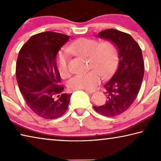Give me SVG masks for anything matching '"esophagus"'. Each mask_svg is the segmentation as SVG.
<instances>
[{"label": "esophagus", "instance_id": "esophagus-1", "mask_svg": "<svg viewBox=\"0 0 161 161\" xmlns=\"http://www.w3.org/2000/svg\"><path fill=\"white\" fill-rule=\"evenodd\" d=\"M84 90L86 92H89V93H93L95 92V90H89V89H84Z\"/></svg>", "mask_w": 161, "mask_h": 161}]
</instances>
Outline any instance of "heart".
Wrapping results in <instances>:
<instances>
[{"label":"heart","instance_id":"heart-1","mask_svg":"<svg viewBox=\"0 0 161 161\" xmlns=\"http://www.w3.org/2000/svg\"><path fill=\"white\" fill-rule=\"evenodd\" d=\"M67 53L89 59V67L94 69L75 76L69 81L71 90L92 89L100 82V75L108 77L114 72L117 62V50L112 42L81 37L75 40L67 47ZM58 72L62 77L69 76L68 55L64 51L59 53L57 60Z\"/></svg>","mask_w":161,"mask_h":161}]
</instances>
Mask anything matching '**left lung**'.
Returning <instances> with one entry per match:
<instances>
[{
    "label": "left lung",
    "instance_id": "obj_1",
    "mask_svg": "<svg viewBox=\"0 0 161 161\" xmlns=\"http://www.w3.org/2000/svg\"><path fill=\"white\" fill-rule=\"evenodd\" d=\"M97 37L110 40L119 51V66L110 80L104 84L107 101L104 104L94 106L97 113L108 117L123 114L137 97L144 75L142 51L129 34L107 29Z\"/></svg>",
    "mask_w": 161,
    "mask_h": 161
}]
</instances>
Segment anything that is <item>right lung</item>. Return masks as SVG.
I'll return each mask as SVG.
<instances>
[{
  "label": "right lung",
  "instance_id": "add662e5",
  "mask_svg": "<svg viewBox=\"0 0 161 161\" xmlns=\"http://www.w3.org/2000/svg\"><path fill=\"white\" fill-rule=\"evenodd\" d=\"M69 36L55 32L32 35L21 47L16 62V80L27 105L45 119L59 118L68 108L72 94L64 86L56 64V55Z\"/></svg>",
  "mask_w": 161,
  "mask_h": 161
}]
</instances>
